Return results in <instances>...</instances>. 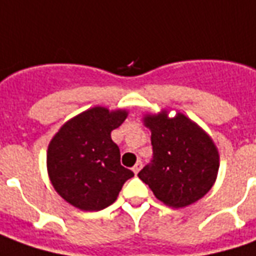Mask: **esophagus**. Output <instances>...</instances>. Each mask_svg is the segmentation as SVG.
Returning <instances> with one entry per match:
<instances>
[{
	"instance_id": "obj_1",
	"label": "esophagus",
	"mask_w": 256,
	"mask_h": 256,
	"mask_svg": "<svg viewBox=\"0 0 256 256\" xmlns=\"http://www.w3.org/2000/svg\"><path fill=\"white\" fill-rule=\"evenodd\" d=\"M141 167H142V162L138 160V162H137V163H136V164H134V167H133V172H136V174H137V172H138L140 170H141Z\"/></svg>"
}]
</instances>
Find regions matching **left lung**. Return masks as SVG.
<instances>
[{
    "label": "left lung",
    "mask_w": 256,
    "mask_h": 256,
    "mask_svg": "<svg viewBox=\"0 0 256 256\" xmlns=\"http://www.w3.org/2000/svg\"><path fill=\"white\" fill-rule=\"evenodd\" d=\"M154 156L138 172L160 202L181 208L198 202L214 185L220 155L212 140L190 119L178 114L144 118Z\"/></svg>",
    "instance_id": "left-lung-1"
}]
</instances>
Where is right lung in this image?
Listing matches in <instances>:
<instances>
[{"label": "right lung", "mask_w": 256, "mask_h": 256, "mask_svg": "<svg viewBox=\"0 0 256 256\" xmlns=\"http://www.w3.org/2000/svg\"><path fill=\"white\" fill-rule=\"evenodd\" d=\"M128 112L94 106L68 120L48 148V172L56 192L84 211H100L116 200L134 176L120 164V150L111 138Z\"/></svg>", "instance_id": "1"}]
</instances>
